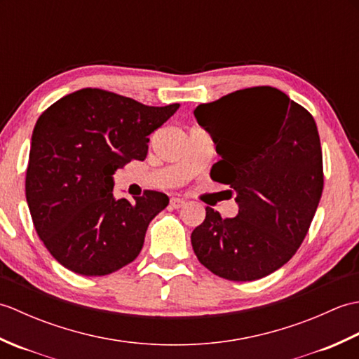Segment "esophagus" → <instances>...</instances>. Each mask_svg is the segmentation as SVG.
I'll use <instances>...</instances> for the list:
<instances>
[{"label":"esophagus","instance_id":"34e87169","mask_svg":"<svg viewBox=\"0 0 359 359\" xmlns=\"http://www.w3.org/2000/svg\"><path fill=\"white\" fill-rule=\"evenodd\" d=\"M170 205H171L172 208L177 210V208H182V207H184V205H185V201H184V199H180V197H172V199L170 201Z\"/></svg>","mask_w":359,"mask_h":359}]
</instances>
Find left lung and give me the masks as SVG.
<instances>
[{
	"label": "left lung",
	"mask_w": 359,
	"mask_h": 359,
	"mask_svg": "<svg viewBox=\"0 0 359 359\" xmlns=\"http://www.w3.org/2000/svg\"><path fill=\"white\" fill-rule=\"evenodd\" d=\"M194 117L220 156L211 179L230 185L239 212L207 207L191 233L199 262L228 280H256L287 264L323 194V151L311 114L282 90L256 86L199 104ZM230 191V193H233Z\"/></svg>",
	"instance_id": "left-lung-1"
}]
</instances>
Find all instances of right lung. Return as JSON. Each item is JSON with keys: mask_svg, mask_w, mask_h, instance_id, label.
Here are the masks:
<instances>
[{"mask_svg": "<svg viewBox=\"0 0 359 359\" xmlns=\"http://www.w3.org/2000/svg\"><path fill=\"white\" fill-rule=\"evenodd\" d=\"M179 106H147L86 88L36 120L26 199L36 234L67 270L104 276L139 256L149 222L170 199L149 189L134 202L116 199L112 175L131 160H144L148 135Z\"/></svg>", "mask_w": 359, "mask_h": 359, "instance_id": "add662e5", "label": "right lung"}]
</instances>
